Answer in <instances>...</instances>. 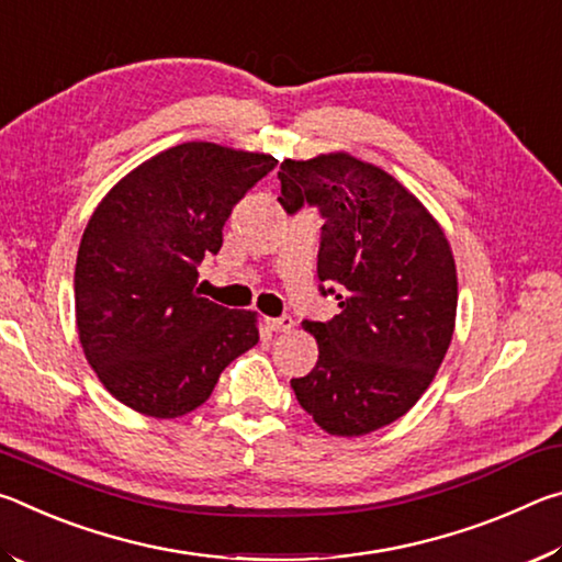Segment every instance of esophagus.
Wrapping results in <instances>:
<instances>
[{
	"mask_svg": "<svg viewBox=\"0 0 562 562\" xmlns=\"http://www.w3.org/2000/svg\"><path fill=\"white\" fill-rule=\"evenodd\" d=\"M265 325H268L272 331H290L294 327V319L292 317H278V319H265Z\"/></svg>",
	"mask_w": 562,
	"mask_h": 562,
	"instance_id": "34e87169",
	"label": "esophagus"
}]
</instances>
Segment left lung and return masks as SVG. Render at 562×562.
I'll return each instance as SVG.
<instances>
[{
	"label": "left lung",
	"mask_w": 562,
	"mask_h": 562,
	"mask_svg": "<svg viewBox=\"0 0 562 562\" xmlns=\"http://www.w3.org/2000/svg\"><path fill=\"white\" fill-rule=\"evenodd\" d=\"M280 205L325 215L317 278L339 315L302 322L319 359L294 396L331 436H364L402 418L449 351L459 280L439 221L412 190L345 150L282 160Z\"/></svg>",
	"instance_id": "1"
}]
</instances>
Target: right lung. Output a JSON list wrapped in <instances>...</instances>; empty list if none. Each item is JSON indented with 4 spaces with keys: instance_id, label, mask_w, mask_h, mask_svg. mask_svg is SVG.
<instances>
[{
    "instance_id": "add662e5",
    "label": "right lung",
    "mask_w": 562,
    "mask_h": 562,
    "mask_svg": "<svg viewBox=\"0 0 562 562\" xmlns=\"http://www.w3.org/2000/svg\"><path fill=\"white\" fill-rule=\"evenodd\" d=\"M278 166L268 154L190 140L113 186L83 231L74 272L76 329L121 404L178 418L207 402L223 369L258 345V312L198 294L233 205Z\"/></svg>"
}]
</instances>
